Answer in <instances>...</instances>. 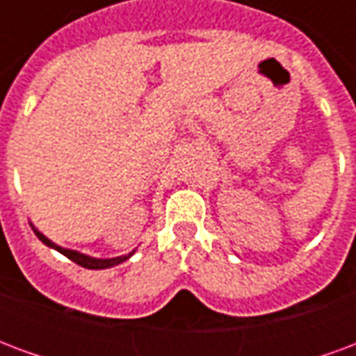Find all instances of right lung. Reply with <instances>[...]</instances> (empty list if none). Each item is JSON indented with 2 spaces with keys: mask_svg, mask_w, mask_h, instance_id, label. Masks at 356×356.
<instances>
[{
  "mask_svg": "<svg viewBox=\"0 0 356 356\" xmlns=\"http://www.w3.org/2000/svg\"><path fill=\"white\" fill-rule=\"evenodd\" d=\"M32 229H34L35 236L42 240L43 244L51 250H57L58 254H63L65 257H68L70 261L78 263L80 267H86V268H93V270H101V268H110V267H116L120 263L127 261L133 254H135V250L129 252V254L125 255H118V257H108V259H102V257H93V255H88V254H81V252H76V250H68V248H63L55 244L53 240H49L43 232H40L35 229L34 225H32Z\"/></svg>",
  "mask_w": 356,
  "mask_h": 356,
  "instance_id": "1",
  "label": "right lung"
}]
</instances>
